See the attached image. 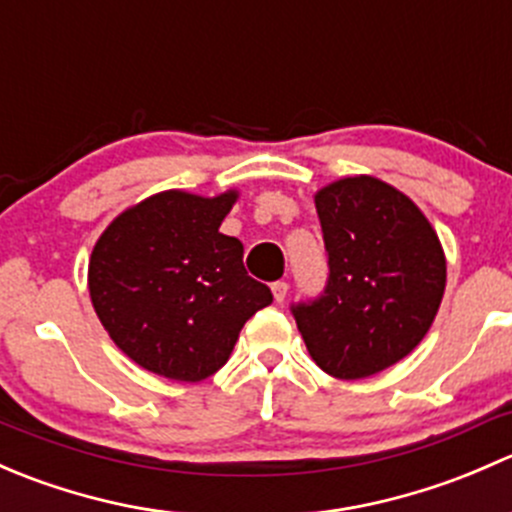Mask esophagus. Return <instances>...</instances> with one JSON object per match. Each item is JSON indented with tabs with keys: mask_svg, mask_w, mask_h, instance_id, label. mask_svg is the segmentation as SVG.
Listing matches in <instances>:
<instances>
[{
	"mask_svg": "<svg viewBox=\"0 0 512 512\" xmlns=\"http://www.w3.org/2000/svg\"><path fill=\"white\" fill-rule=\"evenodd\" d=\"M287 289H289L287 282H282V280L272 282V294H275V299H277V302H285V297H287Z\"/></svg>",
	"mask_w": 512,
	"mask_h": 512,
	"instance_id": "esophagus-1",
	"label": "esophagus"
}]
</instances>
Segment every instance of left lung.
I'll list each match as a JSON object with an SVG mask.
<instances>
[{"label": "left lung", "mask_w": 512, "mask_h": 512, "mask_svg": "<svg viewBox=\"0 0 512 512\" xmlns=\"http://www.w3.org/2000/svg\"><path fill=\"white\" fill-rule=\"evenodd\" d=\"M327 250V285L292 304L309 356L337 379H366L416 349L446 289V257L431 223L371 175L314 198Z\"/></svg>", "instance_id": "8db88e82"}]
</instances>
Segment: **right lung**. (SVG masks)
I'll return each mask as SVG.
<instances>
[{
    "label": "right lung",
    "mask_w": 512,
    "mask_h": 512,
    "mask_svg": "<svg viewBox=\"0 0 512 512\" xmlns=\"http://www.w3.org/2000/svg\"><path fill=\"white\" fill-rule=\"evenodd\" d=\"M237 193L168 190L118 215L98 237L89 292L108 337L138 366L203 381L230 359L237 334L272 302L242 265V242L220 223Z\"/></svg>",
    "instance_id": "1"
}]
</instances>
